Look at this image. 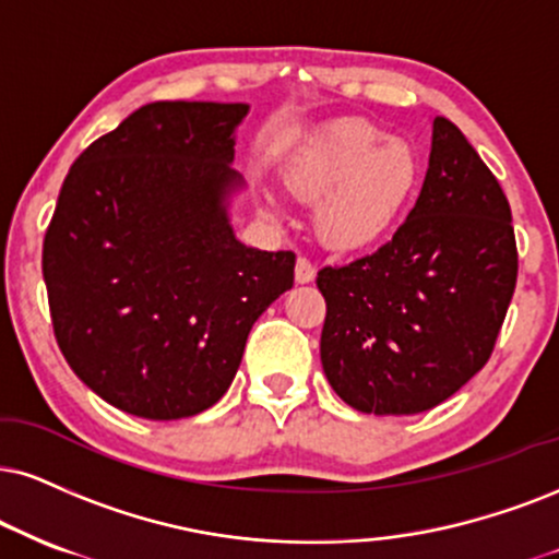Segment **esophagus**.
Segmentation results:
<instances>
[{"instance_id":"34e87169","label":"esophagus","mask_w":559,"mask_h":559,"mask_svg":"<svg viewBox=\"0 0 559 559\" xmlns=\"http://www.w3.org/2000/svg\"><path fill=\"white\" fill-rule=\"evenodd\" d=\"M313 277L316 266L306 257H298V261H295V282H298V285H308V282H313Z\"/></svg>"}]
</instances>
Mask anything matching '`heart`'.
Returning a JSON list of instances; mask_svg holds the SVG:
<instances>
[{"label":"heart","mask_w":559,"mask_h":559,"mask_svg":"<svg viewBox=\"0 0 559 559\" xmlns=\"http://www.w3.org/2000/svg\"><path fill=\"white\" fill-rule=\"evenodd\" d=\"M423 155L365 119H336L308 136L287 165V186L319 202L316 233L334 251H365L391 236L423 183Z\"/></svg>","instance_id":"b5f03b06"}]
</instances>
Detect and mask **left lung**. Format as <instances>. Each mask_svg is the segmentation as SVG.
<instances>
[{"label":"left lung","instance_id":"left-lung-1","mask_svg":"<svg viewBox=\"0 0 559 559\" xmlns=\"http://www.w3.org/2000/svg\"><path fill=\"white\" fill-rule=\"evenodd\" d=\"M519 251L511 204L456 123L432 119L423 191L376 253L323 266L321 365L365 415H417L490 360L511 306Z\"/></svg>","mask_w":559,"mask_h":559}]
</instances>
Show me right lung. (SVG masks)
I'll list each match as a JSON object with an SVG mask.
<instances>
[{
  "label": "right lung",
  "instance_id": "obj_1",
  "mask_svg": "<svg viewBox=\"0 0 559 559\" xmlns=\"http://www.w3.org/2000/svg\"><path fill=\"white\" fill-rule=\"evenodd\" d=\"M246 103L157 100L74 160L44 238L53 334L116 409L181 419L217 404L261 313L290 290L293 251L230 225Z\"/></svg>",
  "mask_w": 559,
  "mask_h": 559
}]
</instances>
